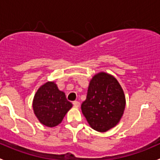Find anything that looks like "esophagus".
<instances>
[{
    "label": "esophagus",
    "instance_id": "obj_1",
    "mask_svg": "<svg viewBox=\"0 0 160 160\" xmlns=\"http://www.w3.org/2000/svg\"><path fill=\"white\" fill-rule=\"evenodd\" d=\"M72 104H73V106L75 108H78L79 106H80V102H79V101H73V102H72Z\"/></svg>",
    "mask_w": 160,
    "mask_h": 160
}]
</instances>
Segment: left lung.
<instances>
[{
	"label": "left lung",
	"mask_w": 160,
	"mask_h": 160,
	"mask_svg": "<svg viewBox=\"0 0 160 160\" xmlns=\"http://www.w3.org/2000/svg\"><path fill=\"white\" fill-rule=\"evenodd\" d=\"M125 104V93L117 79L100 72L90 80L81 110L93 129L105 132L119 123Z\"/></svg>",
	"instance_id": "obj_1"
}]
</instances>
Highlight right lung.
<instances>
[{
    "instance_id": "add662e5",
    "label": "right lung",
    "mask_w": 160,
    "mask_h": 160,
    "mask_svg": "<svg viewBox=\"0 0 160 160\" xmlns=\"http://www.w3.org/2000/svg\"><path fill=\"white\" fill-rule=\"evenodd\" d=\"M72 107L65 93L54 81H47L35 93L32 101L34 114L41 124L49 128L57 126Z\"/></svg>"
}]
</instances>
